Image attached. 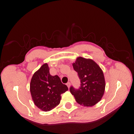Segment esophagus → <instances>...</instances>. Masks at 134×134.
<instances>
[{"label": "esophagus", "mask_w": 134, "mask_h": 134, "mask_svg": "<svg viewBox=\"0 0 134 134\" xmlns=\"http://www.w3.org/2000/svg\"><path fill=\"white\" fill-rule=\"evenodd\" d=\"M66 85H67L68 87V88H69V87H70V83L69 82H68V83H66Z\"/></svg>", "instance_id": "1"}]
</instances>
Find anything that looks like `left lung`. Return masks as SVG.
<instances>
[{"instance_id":"obj_1","label":"left lung","mask_w":134,"mask_h":134,"mask_svg":"<svg viewBox=\"0 0 134 134\" xmlns=\"http://www.w3.org/2000/svg\"><path fill=\"white\" fill-rule=\"evenodd\" d=\"M72 65L81 84L79 89L70 87V92L78 104L92 107L100 102L104 93L105 82L103 70L93 60L80 57Z\"/></svg>"}]
</instances>
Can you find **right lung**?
<instances>
[{"label": "right lung", "mask_w": 134, "mask_h": 134, "mask_svg": "<svg viewBox=\"0 0 134 134\" xmlns=\"http://www.w3.org/2000/svg\"><path fill=\"white\" fill-rule=\"evenodd\" d=\"M30 90L34 104L42 111H49L59 104L60 94L68 88L61 82L58 76L51 75L46 63L32 75Z\"/></svg>", "instance_id": "right-lung-1"}]
</instances>
